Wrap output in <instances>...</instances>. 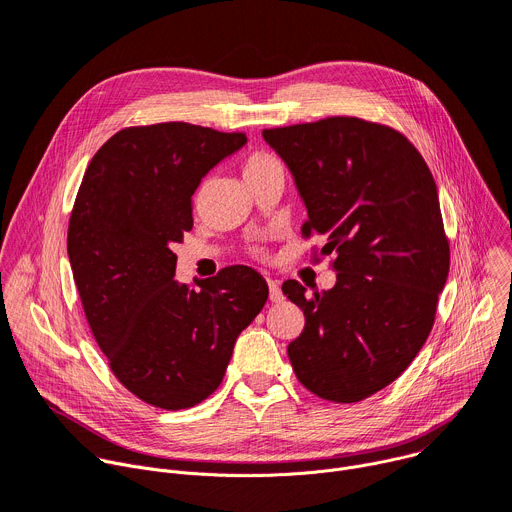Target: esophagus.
Instances as JSON below:
<instances>
[{
    "label": "esophagus",
    "mask_w": 512,
    "mask_h": 512,
    "mask_svg": "<svg viewBox=\"0 0 512 512\" xmlns=\"http://www.w3.org/2000/svg\"><path fill=\"white\" fill-rule=\"evenodd\" d=\"M266 282H268V297H270V301H272V303H280L282 299H285V297H282V291H280V287H278V282H276V280L268 278Z\"/></svg>",
    "instance_id": "esophagus-1"
}]
</instances>
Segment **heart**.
Instances as JSON below:
<instances>
[{
  "mask_svg": "<svg viewBox=\"0 0 512 512\" xmlns=\"http://www.w3.org/2000/svg\"><path fill=\"white\" fill-rule=\"evenodd\" d=\"M278 166H280V162L270 152H266V150H252L244 158V175H246V179H250V177L262 175V173H266V170L278 168ZM250 254L252 256H264V250L260 246H252Z\"/></svg>",
  "mask_w": 512,
  "mask_h": 512,
  "instance_id": "b5f03b06",
  "label": "heart"
}]
</instances>
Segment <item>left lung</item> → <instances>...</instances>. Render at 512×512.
<instances>
[{"label": "left lung", "mask_w": 512, "mask_h": 512, "mask_svg": "<svg viewBox=\"0 0 512 512\" xmlns=\"http://www.w3.org/2000/svg\"><path fill=\"white\" fill-rule=\"evenodd\" d=\"M264 140L291 168L307 207L301 236L325 238L329 291L282 293L305 315L289 344L299 382L329 403H360L399 378L431 333L449 272V240L431 170L386 124L331 116L268 128Z\"/></svg>", "instance_id": "1"}]
</instances>
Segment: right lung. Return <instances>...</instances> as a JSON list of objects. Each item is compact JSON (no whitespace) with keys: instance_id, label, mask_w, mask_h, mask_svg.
<instances>
[{"instance_id":"1","label":"right lung","mask_w":512,"mask_h":512,"mask_svg":"<svg viewBox=\"0 0 512 512\" xmlns=\"http://www.w3.org/2000/svg\"><path fill=\"white\" fill-rule=\"evenodd\" d=\"M246 140L187 122L130 126L95 152L75 197L67 250L87 323L113 376L152 407L213 394L268 299L264 278L240 264L199 291L173 278L195 189Z\"/></svg>"}]
</instances>
